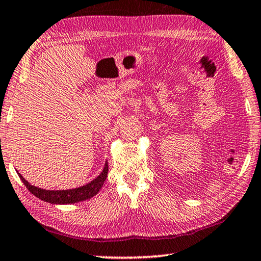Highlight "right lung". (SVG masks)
<instances>
[{
  "instance_id": "add662e5",
  "label": "right lung",
  "mask_w": 261,
  "mask_h": 261,
  "mask_svg": "<svg viewBox=\"0 0 261 261\" xmlns=\"http://www.w3.org/2000/svg\"><path fill=\"white\" fill-rule=\"evenodd\" d=\"M20 180L24 184V186L30 190V193L34 194L36 197H38L39 200H43L45 202L52 204H72L77 203V202L86 201L88 198H92L94 195L100 192L103 184L108 176V161L106 160L105 167H103L100 175H97L94 180L90 181L87 185L81 186V187L73 188V189H63V190H47L43 189L36 186H32L24 179L23 175H20V173L17 172Z\"/></svg>"
}]
</instances>
